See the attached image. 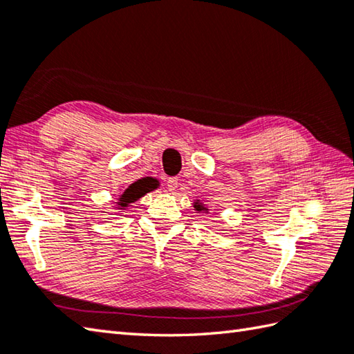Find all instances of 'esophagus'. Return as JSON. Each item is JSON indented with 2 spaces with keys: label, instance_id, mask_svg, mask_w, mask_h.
I'll return each mask as SVG.
<instances>
[{
  "label": "esophagus",
  "instance_id": "1",
  "mask_svg": "<svg viewBox=\"0 0 354 354\" xmlns=\"http://www.w3.org/2000/svg\"><path fill=\"white\" fill-rule=\"evenodd\" d=\"M178 185H179L178 179H176V178H170L169 181H167V190H169L170 193H175V192L178 190Z\"/></svg>",
  "mask_w": 354,
  "mask_h": 354
}]
</instances>
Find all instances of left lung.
<instances>
[{"label": "left lung", "mask_w": 354, "mask_h": 354, "mask_svg": "<svg viewBox=\"0 0 354 354\" xmlns=\"http://www.w3.org/2000/svg\"><path fill=\"white\" fill-rule=\"evenodd\" d=\"M193 209L196 210V213H203V214H209L210 213L209 207H207L203 203V201H199V199H195V203H193Z\"/></svg>", "instance_id": "1"}]
</instances>
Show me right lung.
<instances>
[{
	"label": "right lung",
	"instance_id": "add662e5",
	"mask_svg": "<svg viewBox=\"0 0 354 354\" xmlns=\"http://www.w3.org/2000/svg\"><path fill=\"white\" fill-rule=\"evenodd\" d=\"M151 192V187L144 181V179H138L133 184H130L126 190L122 192V195H120L116 201L118 203L115 204L116 210H126L130 207V204L136 203L138 199L142 198L145 193Z\"/></svg>",
	"mask_w": 354,
	"mask_h": 354
}]
</instances>
